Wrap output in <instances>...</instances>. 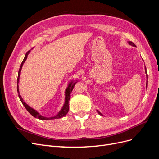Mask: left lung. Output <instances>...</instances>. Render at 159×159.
Masks as SVG:
<instances>
[{"label": "left lung", "instance_id": "left-lung-1", "mask_svg": "<svg viewBox=\"0 0 159 159\" xmlns=\"http://www.w3.org/2000/svg\"><path fill=\"white\" fill-rule=\"evenodd\" d=\"M129 44L130 45L133 46H135V44H134L133 42H131V41H129ZM145 72H146V74H147V69H146V67H145ZM97 111H98V113L99 115H103L102 113H101L98 110H97Z\"/></svg>", "mask_w": 159, "mask_h": 159}]
</instances>
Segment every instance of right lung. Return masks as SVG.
<instances>
[{
    "mask_svg": "<svg viewBox=\"0 0 159 159\" xmlns=\"http://www.w3.org/2000/svg\"><path fill=\"white\" fill-rule=\"evenodd\" d=\"M30 52V50L26 52V54L25 55V58H24L22 64L20 65V69H19L18 71V78H17V91H18V97L20 98V101L23 104L24 106L25 107V108L26 109V110L28 111V112H29L33 117H34L35 118H37L38 119H41V120H50V119H59V118H61L64 117L65 115L68 113V111H69V101H70V94L71 93L72 90H73L74 88V85L75 84L77 83L76 81H71L70 82L68 86V88H66V91H65V103L64 104V106L62 107V109L60 110V111L57 113L56 116L54 117H44L41 115L40 114H39V113H38L36 110H34V109H32V107H30L29 105H28L25 102H24L23 99L22 98L21 95H20V93H19V89H18V83H19V79H20V71H21V69H22V67L25 63L26 60L27 59V56L29 54Z\"/></svg>",
    "mask_w": 159,
    "mask_h": 159,
    "instance_id": "right-lung-1",
    "label": "right lung"
}]
</instances>
